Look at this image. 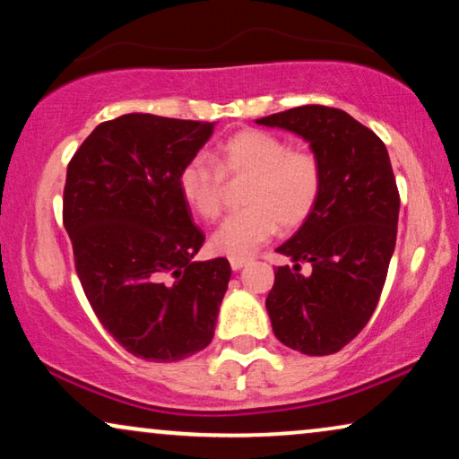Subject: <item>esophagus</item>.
I'll return each instance as SVG.
<instances>
[{
    "label": "esophagus",
    "instance_id": "34e87169",
    "mask_svg": "<svg viewBox=\"0 0 459 459\" xmlns=\"http://www.w3.org/2000/svg\"><path fill=\"white\" fill-rule=\"evenodd\" d=\"M247 262H249L247 258H230V268H233V271H241Z\"/></svg>",
    "mask_w": 459,
    "mask_h": 459
}]
</instances>
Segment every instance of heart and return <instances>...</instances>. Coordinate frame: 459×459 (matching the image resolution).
<instances>
[{
  "mask_svg": "<svg viewBox=\"0 0 459 459\" xmlns=\"http://www.w3.org/2000/svg\"><path fill=\"white\" fill-rule=\"evenodd\" d=\"M219 166L205 155L193 157L178 176V188L195 216L216 220L222 212L224 176H252L241 212L230 213L212 235V249L247 258L283 229H296L313 213L323 188L319 157L290 149L264 130H241L220 146Z\"/></svg>",
  "mask_w": 459,
  "mask_h": 459,
  "instance_id": "1",
  "label": "heart"
}]
</instances>
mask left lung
<instances>
[{"label": "left lung", "instance_id": "obj_1", "mask_svg": "<svg viewBox=\"0 0 459 459\" xmlns=\"http://www.w3.org/2000/svg\"><path fill=\"white\" fill-rule=\"evenodd\" d=\"M258 124L302 136L323 168L313 213L277 247L293 266L277 268L266 298L273 332L298 352L333 354L368 325L394 252L401 199L388 151L369 127L332 107H296Z\"/></svg>", "mask_w": 459, "mask_h": 459}]
</instances>
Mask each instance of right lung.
Segmentation results:
<instances>
[{
  "mask_svg": "<svg viewBox=\"0 0 459 459\" xmlns=\"http://www.w3.org/2000/svg\"><path fill=\"white\" fill-rule=\"evenodd\" d=\"M212 132L210 121L121 115L96 126L66 168L77 277L102 327L144 361L204 351L229 287V260H193L205 235L178 188Z\"/></svg>",
  "mask_w": 459,
  "mask_h": 459,
  "instance_id": "obj_1",
  "label": "right lung"
}]
</instances>
